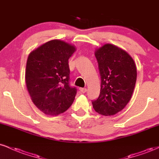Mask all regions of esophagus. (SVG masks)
Masks as SVG:
<instances>
[{"label":"esophagus","instance_id":"1","mask_svg":"<svg viewBox=\"0 0 159 159\" xmlns=\"http://www.w3.org/2000/svg\"><path fill=\"white\" fill-rule=\"evenodd\" d=\"M80 91H81L82 93H84L87 92V89H86V88H80Z\"/></svg>","mask_w":159,"mask_h":159}]
</instances>
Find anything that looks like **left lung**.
<instances>
[{
	"mask_svg": "<svg viewBox=\"0 0 159 159\" xmlns=\"http://www.w3.org/2000/svg\"><path fill=\"white\" fill-rule=\"evenodd\" d=\"M95 56L101 76L100 94L92 102L94 110L104 116L122 111L132 97L137 79L134 60L126 52L112 44L96 49Z\"/></svg>",
	"mask_w": 159,
	"mask_h": 159,
	"instance_id": "left-lung-1",
	"label": "left lung"
}]
</instances>
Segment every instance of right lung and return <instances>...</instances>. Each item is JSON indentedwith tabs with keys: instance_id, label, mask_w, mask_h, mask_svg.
Masks as SVG:
<instances>
[{
	"instance_id": "1",
	"label": "right lung",
	"mask_w": 159,
	"mask_h": 159,
	"mask_svg": "<svg viewBox=\"0 0 159 159\" xmlns=\"http://www.w3.org/2000/svg\"><path fill=\"white\" fill-rule=\"evenodd\" d=\"M76 48L64 41L47 42L29 54L25 81L34 105L46 115L57 116L73 103L77 89L69 84V59Z\"/></svg>"
}]
</instances>
